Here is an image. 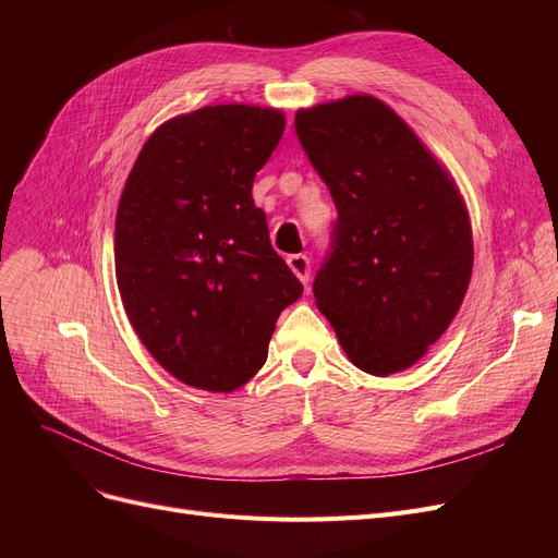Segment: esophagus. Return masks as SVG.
I'll return each mask as SVG.
<instances>
[{
	"label": "esophagus",
	"mask_w": 558,
	"mask_h": 558,
	"mask_svg": "<svg viewBox=\"0 0 558 558\" xmlns=\"http://www.w3.org/2000/svg\"><path fill=\"white\" fill-rule=\"evenodd\" d=\"M289 267L293 269V275L302 283L310 281V258L305 256V253H295V256H289Z\"/></svg>",
	"instance_id": "1"
}]
</instances>
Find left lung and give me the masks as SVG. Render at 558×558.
Returning a JSON list of instances; mask_svg holds the SVG:
<instances>
[{
  "instance_id": "left-lung-1",
  "label": "left lung",
  "mask_w": 558,
  "mask_h": 558,
  "mask_svg": "<svg viewBox=\"0 0 558 558\" xmlns=\"http://www.w3.org/2000/svg\"><path fill=\"white\" fill-rule=\"evenodd\" d=\"M337 221L314 298L349 361L375 377L414 365L465 298L472 230L445 167L373 95L295 113Z\"/></svg>"
}]
</instances>
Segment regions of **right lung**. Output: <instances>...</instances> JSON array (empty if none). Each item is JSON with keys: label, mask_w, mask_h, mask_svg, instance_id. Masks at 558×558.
<instances>
[{"label": "right lung", "mask_w": 558, "mask_h": 558, "mask_svg": "<svg viewBox=\"0 0 558 558\" xmlns=\"http://www.w3.org/2000/svg\"><path fill=\"white\" fill-rule=\"evenodd\" d=\"M286 128L277 109L202 107L150 134L118 202V291L179 381L228 393L267 359L302 283L269 244L251 189Z\"/></svg>", "instance_id": "right-lung-1"}]
</instances>
